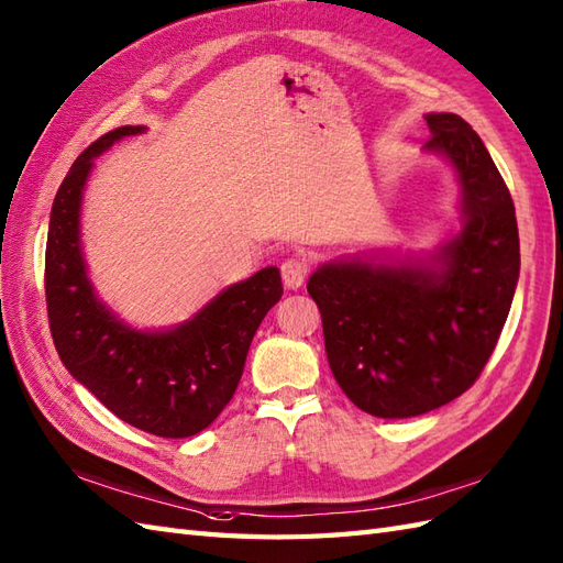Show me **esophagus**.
Returning <instances> with one entry per match:
<instances>
[{"label": "esophagus", "instance_id": "1", "mask_svg": "<svg viewBox=\"0 0 563 563\" xmlns=\"http://www.w3.org/2000/svg\"><path fill=\"white\" fill-rule=\"evenodd\" d=\"M307 261L302 256H287L280 264V273H283V283L287 290H297V287L305 285L307 278Z\"/></svg>", "mask_w": 563, "mask_h": 563}]
</instances>
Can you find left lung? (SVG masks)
Here are the masks:
<instances>
[{
	"mask_svg": "<svg viewBox=\"0 0 563 563\" xmlns=\"http://www.w3.org/2000/svg\"><path fill=\"white\" fill-rule=\"evenodd\" d=\"M424 120V148L459 175L463 230L431 261H331L307 283L338 386L384 420L437 410L477 382L520 273L514 199L485 143L453 112Z\"/></svg>",
	"mask_w": 563,
	"mask_h": 563,
	"instance_id": "8db88e82",
	"label": "left lung"
}]
</instances>
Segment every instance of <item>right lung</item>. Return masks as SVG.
Returning <instances> with one entry per match:
<instances>
[{
    "mask_svg": "<svg viewBox=\"0 0 563 563\" xmlns=\"http://www.w3.org/2000/svg\"><path fill=\"white\" fill-rule=\"evenodd\" d=\"M120 126L78 155L49 213L45 299L59 360L104 408L148 434H199L232 400L252 338L283 295L280 271L261 268L230 285L196 317L169 331H136L93 292L81 254V196L93 158L114 141L141 134Z\"/></svg>",
    "mask_w": 563,
    "mask_h": 563,
    "instance_id": "add662e5",
    "label": "right lung"
}]
</instances>
